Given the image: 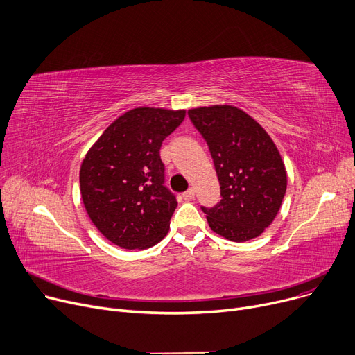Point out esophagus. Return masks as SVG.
<instances>
[{
    "label": "esophagus",
    "mask_w": 355,
    "mask_h": 355,
    "mask_svg": "<svg viewBox=\"0 0 355 355\" xmlns=\"http://www.w3.org/2000/svg\"><path fill=\"white\" fill-rule=\"evenodd\" d=\"M182 197H184V200L191 201V200L194 198V189H189L187 191H185V193L182 194Z\"/></svg>",
    "instance_id": "esophagus-1"
}]
</instances>
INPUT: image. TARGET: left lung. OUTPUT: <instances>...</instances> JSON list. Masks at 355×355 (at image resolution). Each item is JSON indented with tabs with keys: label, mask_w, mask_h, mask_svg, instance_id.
<instances>
[{
	"label": "left lung",
	"mask_w": 355,
	"mask_h": 355,
	"mask_svg": "<svg viewBox=\"0 0 355 355\" xmlns=\"http://www.w3.org/2000/svg\"><path fill=\"white\" fill-rule=\"evenodd\" d=\"M189 116L206 139L221 200L207 214L210 229L232 241H248L272 225L286 193V170L266 130L230 105L194 107Z\"/></svg>",
	"instance_id": "obj_1"
}]
</instances>
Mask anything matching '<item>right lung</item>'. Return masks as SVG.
I'll use <instances>...</instances> for the list:
<instances>
[{
  "instance_id": "add662e5",
  "label": "right lung",
  "mask_w": 355,
  "mask_h": 355,
  "mask_svg": "<svg viewBox=\"0 0 355 355\" xmlns=\"http://www.w3.org/2000/svg\"><path fill=\"white\" fill-rule=\"evenodd\" d=\"M184 118V109H130L103 130L82 161L85 209L114 245L148 249L166 236L177 200L164 185L159 149Z\"/></svg>"
}]
</instances>
